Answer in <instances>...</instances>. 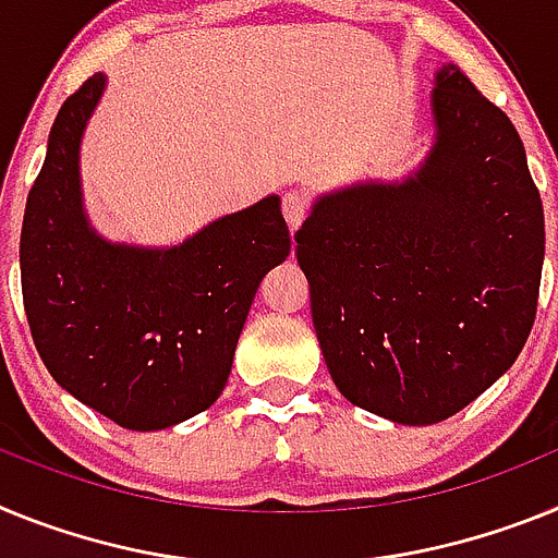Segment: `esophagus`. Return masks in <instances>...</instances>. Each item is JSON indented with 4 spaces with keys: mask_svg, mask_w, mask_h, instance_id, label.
<instances>
[{
    "mask_svg": "<svg viewBox=\"0 0 558 558\" xmlns=\"http://www.w3.org/2000/svg\"><path fill=\"white\" fill-rule=\"evenodd\" d=\"M308 210H312V202H308L306 193L289 191L283 196V216H286V221H289V227H292V230H298V227L303 225V219L308 216Z\"/></svg>",
    "mask_w": 558,
    "mask_h": 558,
    "instance_id": "esophagus-1",
    "label": "esophagus"
}]
</instances>
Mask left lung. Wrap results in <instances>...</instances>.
Returning <instances> with one entry per match:
<instances>
[{"instance_id": "1", "label": "left lung", "mask_w": 558, "mask_h": 558, "mask_svg": "<svg viewBox=\"0 0 558 558\" xmlns=\"http://www.w3.org/2000/svg\"><path fill=\"white\" fill-rule=\"evenodd\" d=\"M429 104L418 171L319 196L294 235L333 385L410 426L449 418L513 365L545 260L542 198L506 111L454 64Z\"/></svg>"}]
</instances>
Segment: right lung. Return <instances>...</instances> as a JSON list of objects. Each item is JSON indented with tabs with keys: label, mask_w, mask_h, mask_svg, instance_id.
Listing matches in <instances>:
<instances>
[{
	"label": "right lung",
	"mask_w": 558,
	"mask_h": 558,
	"mask_svg": "<svg viewBox=\"0 0 558 558\" xmlns=\"http://www.w3.org/2000/svg\"><path fill=\"white\" fill-rule=\"evenodd\" d=\"M104 89V72L92 75L52 123L24 207L22 298L52 379L114 424L151 433L219 399L252 298L292 239L278 196L165 250L100 239L77 157Z\"/></svg>",
	"instance_id": "obj_1"
}]
</instances>
